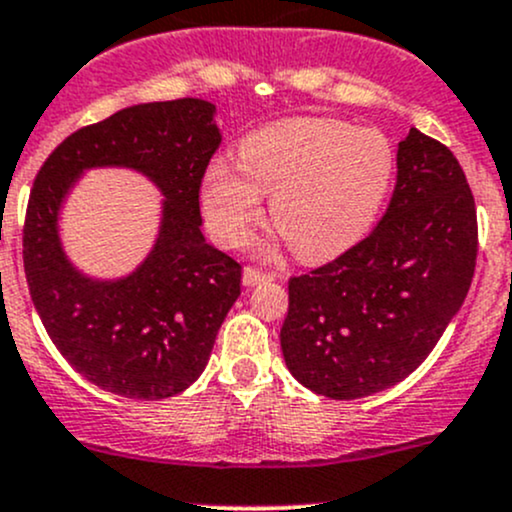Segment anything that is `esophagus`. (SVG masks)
<instances>
[{
    "instance_id": "esophagus-1",
    "label": "esophagus",
    "mask_w": 512,
    "mask_h": 512,
    "mask_svg": "<svg viewBox=\"0 0 512 512\" xmlns=\"http://www.w3.org/2000/svg\"><path fill=\"white\" fill-rule=\"evenodd\" d=\"M269 279H274V274L260 272V269H255V267H245L243 269V284L245 286H255L260 282H269Z\"/></svg>"
}]
</instances>
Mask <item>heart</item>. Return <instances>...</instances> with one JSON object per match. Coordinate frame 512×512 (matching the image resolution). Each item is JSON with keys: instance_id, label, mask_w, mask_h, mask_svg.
Here are the masks:
<instances>
[{"instance_id": "heart-1", "label": "heart", "mask_w": 512, "mask_h": 512, "mask_svg": "<svg viewBox=\"0 0 512 512\" xmlns=\"http://www.w3.org/2000/svg\"><path fill=\"white\" fill-rule=\"evenodd\" d=\"M240 175L226 160L201 189L216 238L240 245L272 196V223L306 262H325L357 245L379 221L396 179V150L376 128L340 119H286L250 133L238 148Z\"/></svg>"}]
</instances>
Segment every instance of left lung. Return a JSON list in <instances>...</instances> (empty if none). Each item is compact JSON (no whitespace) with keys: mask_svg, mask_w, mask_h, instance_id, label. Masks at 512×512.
Instances as JSON below:
<instances>
[{"mask_svg":"<svg viewBox=\"0 0 512 512\" xmlns=\"http://www.w3.org/2000/svg\"><path fill=\"white\" fill-rule=\"evenodd\" d=\"M376 228L328 265L289 279L284 362L320 396L352 401L406 379L466 299L476 204L447 145L411 128Z\"/></svg>","mask_w":512,"mask_h":512,"instance_id":"obj_1","label":"left lung"}]
</instances>
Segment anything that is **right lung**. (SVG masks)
Masks as SVG:
<instances>
[{"instance_id": "right-lung-1", "label": "right lung", "mask_w": 512, "mask_h": 512, "mask_svg": "<svg viewBox=\"0 0 512 512\" xmlns=\"http://www.w3.org/2000/svg\"><path fill=\"white\" fill-rule=\"evenodd\" d=\"M213 111L204 99L116 111L67 136L28 196L24 269L33 306L60 355L116 396L157 401L192 386L240 296L243 267L201 233V179L221 145ZM89 166H131L166 194L156 247L116 283L84 278L59 247V204Z\"/></svg>"}]
</instances>
